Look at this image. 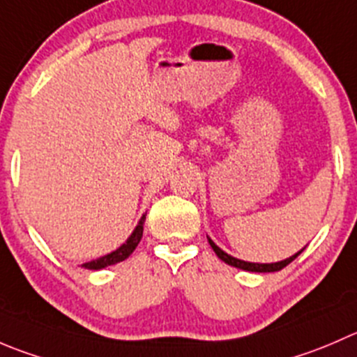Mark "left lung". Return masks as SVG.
Segmentation results:
<instances>
[{
	"instance_id": "left-lung-1",
	"label": "left lung",
	"mask_w": 357,
	"mask_h": 357,
	"mask_svg": "<svg viewBox=\"0 0 357 357\" xmlns=\"http://www.w3.org/2000/svg\"><path fill=\"white\" fill-rule=\"evenodd\" d=\"M207 241H209L211 248H213V251L216 252L218 258H220L221 261L228 263V265H231V266H237V268H242V271H248V272H278V271H282V268H284L286 265H289V263H291L293 259H295L296 256H298L300 252H302L303 249H305V248H303L302 251H298V252H296V255L289 256V258L282 259V261H275V263H251V261H244V259H238V258H234V256H230V255H228V252H225L223 249L218 248V245L214 244V242L211 241L209 237H207Z\"/></svg>"
}]
</instances>
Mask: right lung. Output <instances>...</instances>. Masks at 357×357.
<instances>
[{
  "label": "right lung",
  "mask_w": 357,
  "mask_h": 357,
  "mask_svg": "<svg viewBox=\"0 0 357 357\" xmlns=\"http://www.w3.org/2000/svg\"><path fill=\"white\" fill-rule=\"evenodd\" d=\"M144 220H146V214H143V218L139 220L137 227L134 228V231L130 234V237L127 238V241L123 242L119 249H115V251H112L109 255L101 256V258H98V259H92V261L83 263L82 265L83 268H89V271H101V268H105V266L115 265V263H120V261H123V259L129 258V256L132 255L134 249L137 248V244H139L141 237H143Z\"/></svg>",
  "instance_id": "right-lung-1"
}]
</instances>
